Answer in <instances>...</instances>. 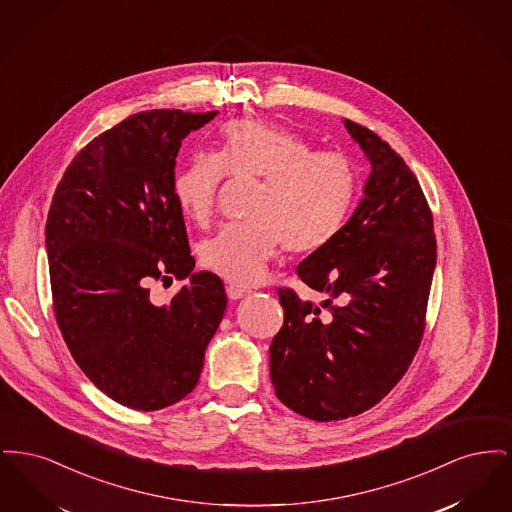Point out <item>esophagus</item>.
Segmentation results:
<instances>
[{
    "label": "esophagus",
    "instance_id": "esophagus-1",
    "mask_svg": "<svg viewBox=\"0 0 512 512\" xmlns=\"http://www.w3.org/2000/svg\"><path fill=\"white\" fill-rule=\"evenodd\" d=\"M226 293H228L230 299H242L244 295L249 293V290L242 288V286H236V284H230V286H226Z\"/></svg>",
    "mask_w": 512,
    "mask_h": 512
}]
</instances>
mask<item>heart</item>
Masks as SVG:
<instances>
[{
    "mask_svg": "<svg viewBox=\"0 0 512 512\" xmlns=\"http://www.w3.org/2000/svg\"><path fill=\"white\" fill-rule=\"evenodd\" d=\"M259 178L247 222H232L199 245L201 265L236 284H255L278 249L313 253L330 244L357 197V172L338 153L317 151L286 128L234 121L220 130L219 153L201 151L176 172L172 192L190 219L205 224L224 174Z\"/></svg>",
    "mask_w": 512,
    "mask_h": 512,
    "instance_id": "obj_1",
    "label": "heart"
}]
</instances>
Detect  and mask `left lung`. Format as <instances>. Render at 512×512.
Instances as JSON below:
<instances>
[{
  "mask_svg": "<svg viewBox=\"0 0 512 512\" xmlns=\"http://www.w3.org/2000/svg\"><path fill=\"white\" fill-rule=\"evenodd\" d=\"M343 124L372 167L365 195L338 236L297 267L322 303L280 288L284 324L270 343L276 397L317 422L365 413L403 378L436 268L434 217L413 171L372 130Z\"/></svg>",
  "mask_w": 512,
  "mask_h": 512,
  "instance_id": "left-lung-1",
  "label": "left lung"
}]
</instances>
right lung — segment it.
Returning <instances> with one entry per match:
<instances>
[{
  "label": "right lung",
  "instance_id": "right-lung-1",
  "mask_svg": "<svg viewBox=\"0 0 512 512\" xmlns=\"http://www.w3.org/2000/svg\"><path fill=\"white\" fill-rule=\"evenodd\" d=\"M217 111H142L99 134L67 167L46 222L53 311L76 365L113 401L159 411L199 382L226 309L217 274L194 272L172 192L182 140ZM187 284L169 304L150 286Z\"/></svg>",
  "mask_w": 512,
  "mask_h": 512
}]
</instances>
